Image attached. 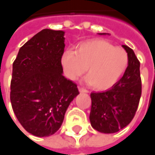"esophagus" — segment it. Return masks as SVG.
Instances as JSON below:
<instances>
[{"label":"esophagus","mask_w":155,"mask_h":155,"mask_svg":"<svg viewBox=\"0 0 155 155\" xmlns=\"http://www.w3.org/2000/svg\"><path fill=\"white\" fill-rule=\"evenodd\" d=\"M79 92L81 93V94H87L88 93V91L87 89H84L82 87H79Z\"/></svg>","instance_id":"esophagus-1"}]
</instances>
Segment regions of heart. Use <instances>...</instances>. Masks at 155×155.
<instances>
[{
    "label": "heart",
    "mask_w": 155,
    "mask_h": 155,
    "mask_svg": "<svg viewBox=\"0 0 155 155\" xmlns=\"http://www.w3.org/2000/svg\"><path fill=\"white\" fill-rule=\"evenodd\" d=\"M129 57L124 49L114 47L104 39H92L80 44L76 51H64L61 63L64 75L75 81L86 72V81L95 90L110 88L124 73Z\"/></svg>",
    "instance_id": "1"
}]
</instances>
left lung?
<instances>
[{"mask_svg":"<svg viewBox=\"0 0 155 155\" xmlns=\"http://www.w3.org/2000/svg\"><path fill=\"white\" fill-rule=\"evenodd\" d=\"M122 46L129 57L123 77L108 91L91 94V125L104 134L116 133L128 125L136 114L141 98L140 62L132 49Z\"/></svg>","mask_w":155,"mask_h":155,"instance_id":"8db88e82","label":"left lung"}]
</instances>
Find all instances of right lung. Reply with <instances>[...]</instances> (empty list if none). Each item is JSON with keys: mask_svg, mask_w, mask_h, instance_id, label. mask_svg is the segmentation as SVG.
Masks as SVG:
<instances>
[{"mask_svg": "<svg viewBox=\"0 0 155 155\" xmlns=\"http://www.w3.org/2000/svg\"><path fill=\"white\" fill-rule=\"evenodd\" d=\"M64 33L42 30L19 49L13 64L12 107L20 124L35 136L55 134L79 94L76 84L62 75Z\"/></svg>", "mask_w": 155, "mask_h": 155, "instance_id": "right-lung-1", "label": "right lung"}]
</instances>
